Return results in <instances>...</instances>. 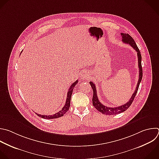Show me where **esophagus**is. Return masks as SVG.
<instances>
[{
  "mask_svg": "<svg viewBox=\"0 0 159 159\" xmlns=\"http://www.w3.org/2000/svg\"><path fill=\"white\" fill-rule=\"evenodd\" d=\"M89 73L87 70H83L80 74V78L82 80H85L89 79Z\"/></svg>",
  "mask_w": 159,
  "mask_h": 159,
  "instance_id": "34e87169",
  "label": "esophagus"
}]
</instances>
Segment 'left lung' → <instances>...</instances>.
<instances>
[{
  "instance_id": "1",
  "label": "left lung",
  "mask_w": 159,
  "mask_h": 159,
  "mask_svg": "<svg viewBox=\"0 0 159 159\" xmlns=\"http://www.w3.org/2000/svg\"><path fill=\"white\" fill-rule=\"evenodd\" d=\"M121 35L122 37V42L124 43H126L127 44H129L133 48H134V50H135V51L137 53V57H138V64H139V80L137 82V85L136 87V89L134 92V93L132 94V95L131 96V98H130V100L128 101V102H127L126 103L120 105V106L119 107H107L106 105H103L98 100V98L97 97V90H96V87H95V85L92 82H90V86L92 87V89L93 90V98H92V103L93 107L100 112L105 114V115H116V114H118L120 113H122L124 111H125L131 105L133 100H134V98L137 94V90L139 89V87L140 85V83L142 80V64H141V61H142V56L140 54V52L137 45V44L135 43L134 40L132 39V37L128 34H124V33H121Z\"/></svg>"
}]
</instances>
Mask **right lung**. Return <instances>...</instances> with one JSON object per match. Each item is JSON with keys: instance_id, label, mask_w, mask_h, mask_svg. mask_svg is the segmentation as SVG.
Instances as JSON below:
<instances>
[{"instance_id": "right-lung-1", "label": "right lung", "mask_w": 159, "mask_h": 159, "mask_svg": "<svg viewBox=\"0 0 159 159\" xmlns=\"http://www.w3.org/2000/svg\"><path fill=\"white\" fill-rule=\"evenodd\" d=\"M78 83V80H76L74 83H73L71 86L70 87V89L68 90L67 92V98H66V102L65 103V105L63 107V108L59 111L58 112L56 113L55 114L53 115H40V114H36L38 116L43 118V119H57V118H59L62 116H63L69 109L70 107V99H71V96H72V93L73 92V90L74 87L77 85V84Z\"/></svg>"}]
</instances>
